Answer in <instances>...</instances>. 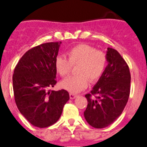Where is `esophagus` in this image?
Listing matches in <instances>:
<instances>
[{"label":"esophagus","instance_id":"obj_1","mask_svg":"<svg viewBox=\"0 0 147 147\" xmlns=\"http://www.w3.org/2000/svg\"><path fill=\"white\" fill-rule=\"evenodd\" d=\"M69 97H70L71 99H75V98L77 97V94H73V93H70V94H69Z\"/></svg>","mask_w":147,"mask_h":147}]
</instances>
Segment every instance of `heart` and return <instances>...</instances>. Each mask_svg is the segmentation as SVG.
<instances>
[{"mask_svg":"<svg viewBox=\"0 0 147 147\" xmlns=\"http://www.w3.org/2000/svg\"><path fill=\"white\" fill-rule=\"evenodd\" d=\"M66 58L59 55L55 59V69L62 77L68 76L72 66H77L78 76L69 77L61 82V87L71 93H78L87 87L88 81L96 82L102 76L107 64V55L102 50L87 44H78L67 53Z\"/></svg>","mask_w":147,"mask_h":147,"instance_id":"1","label":"heart"}]
</instances>
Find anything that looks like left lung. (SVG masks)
Listing matches in <instances>:
<instances>
[{"label":"left lung","instance_id":"obj_1","mask_svg":"<svg viewBox=\"0 0 147 147\" xmlns=\"http://www.w3.org/2000/svg\"><path fill=\"white\" fill-rule=\"evenodd\" d=\"M108 65L89 94H85L88 105L85 120L94 128H105L122 114L130 96V73L121 54L107 48Z\"/></svg>","mask_w":147,"mask_h":147}]
</instances>
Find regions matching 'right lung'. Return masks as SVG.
Returning a JSON list of instances; mask_svg holds the SVG:
<instances>
[{"label":"right lung","instance_id":"right-lung-1","mask_svg":"<svg viewBox=\"0 0 147 147\" xmlns=\"http://www.w3.org/2000/svg\"><path fill=\"white\" fill-rule=\"evenodd\" d=\"M60 44L47 42L28 50L20 58L13 75L17 108L37 127H47L57 122L69 100L65 90H51L57 82L55 62Z\"/></svg>","mask_w":147,"mask_h":147}]
</instances>
